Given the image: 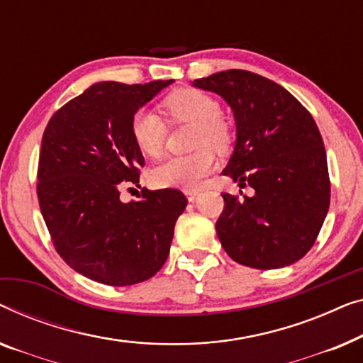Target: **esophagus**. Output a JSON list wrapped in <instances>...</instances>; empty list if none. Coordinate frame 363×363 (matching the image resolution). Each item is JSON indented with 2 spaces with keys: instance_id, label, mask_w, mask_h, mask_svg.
<instances>
[{
  "instance_id": "esophagus-1",
  "label": "esophagus",
  "mask_w": 363,
  "mask_h": 363,
  "mask_svg": "<svg viewBox=\"0 0 363 363\" xmlns=\"http://www.w3.org/2000/svg\"><path fill=\"white\" fill-rule=\"evenodd\" d=\"M184 194H186L189 201L194 202V201H196V197L199 196V191H197V189H186V191H184Z\"/></svg>"
}]
</instances>
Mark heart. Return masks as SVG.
Returning a JSON list of instances; mask_svg holds the SVG:
<instances>
[{"instance_id": "1", "label": "heart", "mask_w": 363, "mask_h": 363, "mask_svg": "<svg viewBox=\"0 0 363 363\" xmlns=\"http://www.w3.org/2000/svg\"><path fill=\"white\" fill-rule=\"evenodd\" d=\"M162 108L172 123L196 125L192 146L197 151L186 156H172L151 172L157 187L196 189L216 167L213 150L227 151L232 143V130L220 118V104L206 91L179 89L162 100ZM166 123L152 111H136L131 120V136L143 155L156 157L164 150Z\"/></svg>"}]
</instances>
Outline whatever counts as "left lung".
Returning <instances> with one entry per match:
<instances>
[{
	"instance_id": "8db88e82",
	"label": "left lung",
	"mask_w": 363,
	"mask_h": 363,
	"mask_svg": "<svg viewBox=\"0 0 363 363\" xmlns=\"http://www.w3.org/2000/svg\"><path fill=\"white\" fill-rule=\"evenodd\" d=\"M233 111L237 141L223 176L255 189L225 207L217 237L233 262L274 269L304 257L318 238L330 202L328 157L308 110L278 85L248 70H223L197 79Z\"/></svg>"
}]
</instances>
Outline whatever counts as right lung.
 I'll return each mask as SVG.
<instances>
[{
  "mask_svg": "<svg viewBox=\"0 0 363 363\" xmlns=\"http://www.w3.org/2000/svg\"><path fill=\"white\" fill-rule=\"evenodd\" d=\"M174 80L99 82L67 101L43 135L38 199L54 247L75 272L108 286L146 281L169 255L187 199L177 189L121 202L145 157L131 136L138 110Z\"/></svg>",
  "mask_w": 363,
  "mask_h": 363,
  "instance_id": "right-lung-1",
  "label": "right lung"
}]
</instances>
